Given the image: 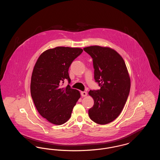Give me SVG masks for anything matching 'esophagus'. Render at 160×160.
Returning a JSON list of instances; mask_svg holds the SVG:
<instances>
[{
    "label": "esophagus",
    "instance_id": "obj_1",
    "mask_svg": "<svg viewBox=\"0 0 160 160\" xmlns=\"http://www.w3.org/2000/svg\"><path fill=\"white\" fill-rule=\"evenodd\" d=\"M81 95L82 97H86L87 96V92L85 91L81 92Z\"/></svg>",
    "mask_w": 160,
    "mask_h": 160
}]
</instances>
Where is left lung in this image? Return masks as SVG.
Masks as SVG:
<instances>
[{
    "instance_id": "obj_1",
    "label": "left lung",
    "mask_w": 160,
    "mask_h": 160,
    "mask_svg": "<svg viewBox=\"0 0 160 160\" xmlns=\"http://www.w3.org/2000/svg\"><path fill=\"white\" fill-rule=\"evenodd\" d=\"M83 50L92 58L94 79L100 87L89 92L94 100L89 116L98 124L110 123L121 113L129 95L130 78L125 63L110 48L90 46Z\"/></svg>"
}]
</instances>
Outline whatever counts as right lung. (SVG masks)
<instances>
[{
    "mask_svg": "<svg viewBox=\"0 0 160 160\" xmlns=\"http://www.w3.org/2000/svg\"><path fill=\"white\" fill-rule=\"evenodd\" d=\"M83 52L80 48L58 47L40 55L31 78V96L39 113L48 122L62 125L71 117L72 109L80 97L71 83L68 69L73 61Z\"/></svg>",
    "mask_w": 160,
    "mask_h": 160,
    "instance_id": "right-lung-1",
    "label": "right lung"
}]
</instances>
